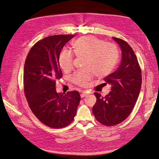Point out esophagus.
Wrapping results in <instances>:
<instances>
[{
    "instance_id": "34e87169",
    "label": "esophagus",
    "mask_w": 159,
    "mask_h": 159,
    "mask_svg": "<svg viewBox=\"0 0 159 159\" xmlns=\"http://www.w3.org/2000/svg\"><path fill=\"white\" fill-rule=\"evenodd\" d=\"M87 95H88V93L84 91V92H82V93L80 94V96H81V98H84V97H85V96H87Z\"/></svg>"
}]
</instances>
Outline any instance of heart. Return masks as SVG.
I'll return each mask as SVG.
<instances>
[{
	"label": "heart",
	"mask_w": 159,
	"mask_h": 159,
	"mask_svg": "<svg viewBox=\"0 0 159 159\" xmlns=\"http://www.w3.org/2000/svg\"><path fill=\"white\" fill-rule=\"evenodd\" d=\"M73 51L77 56H85V67L88 69L79 71L71 79L75 84L85 85L91 79L93 71L98 77L108 75L113 70L119 60V51L117 47L105 43V41L95 36L81 37L73 42ZM74 56L68 51L61 52L59 63L65 71L73 67Z\"/></svg>",
	"instance_id": "b5f03b06"
}]
</instances>
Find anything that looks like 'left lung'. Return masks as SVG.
I'll use <instances>...</instances> for the list:
<instances>
[{
	"mask_svg": "<svg viewBox=\"0 0 159 159\" xmlns=\"http://www.w3.org/2000/svg\"><path fill=\"white\" fill-rule=\"evenodd\" d=\"M113 39L120 48L121 62L116 71L104 79L111 85V91L105 97L95 92L96 102L93 107L96 119L107 126L122 122L130 115L139 96L142 82L141 71L133 49L120 39Z\"/></svg>",
	"mask_w": 159,
	"mask_h": 159,
	"instance_id": "left-lung-1",
	"label": "left lung"
}]
</instances>
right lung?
I'll list each match as a JSON object with an SVG mask.
<instances>
[{
  "label": "right lung",
  "instance_id": "obj_1",
  "mask_svg": "<svg viewBox=\"0 0 159 159\" xmlns=\"http://www.w3.org/2000/svg\"><path fill=\"white\" fill-rule=\"evenodd\" d=\"M75 35L49 36L38 41L28 54L24 66V91L36 117L52 128L73 121L80 96L78 91L57 93L56 79L62 77L59 63L61 49Z\"/></svg>",
  "mask_w": 159,
  "mask_h": 159
}]
</instances>
